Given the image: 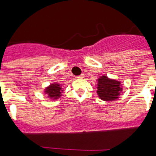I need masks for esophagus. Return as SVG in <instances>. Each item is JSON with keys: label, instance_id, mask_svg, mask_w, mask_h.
Returning a JSON list of instances; mask_svg holds the SVG:
<instances>
[{"label": "esophagus", "instance_id": "obj_1", "mask_svg": "<svg viewBox=\"0 0 156 156\" xmlns=\"http://www.w3.org/2000/svg\"><path fill=\"white\" fill-rule=\"evenodd\" d=\"M76 78H84V73H82L81 75L78 76V77H76Z\"/></svg>", "mask_w": 156, "mask_h": 156}]
</instances>
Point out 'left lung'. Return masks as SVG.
<instances>
[{
    "instance_id": "1",
    "label": "left lung",
    "mask_w": 156,
    "mask_h": 156,
    "mask_svg": "<svg viewBox=\"0 0 156 156\" xmlns=\"http://www.w3.org/2000/svg\"><path fill=\"white\" fill-rule=\"evenodd\" d=\"M97 82V95L100 100L112 101L120 97L121 92L122 91L120 81L103 75L98 78Z\"/></svg>"
}]
</instances>
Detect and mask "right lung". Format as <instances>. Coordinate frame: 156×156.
<instances>
[{
  "label": "right lung",
  "instance_id": "obj_1",
  "mask_svg": "<svg viewBox=\"0 0 156 156\" xmlns=\"http://www.w3.org/2000/svg\"><path fill=\"white\" fill-rule=\"evenodd\" d=\"M62 91H63L62 87L61 86V84L57 83H52L44 89V93L47 94L48 97L50 98V100H57L61 96H62L61 95Z\"/></svg>",
  "mask_w": 156,
  "mask_h": 156
}]
</instances>
